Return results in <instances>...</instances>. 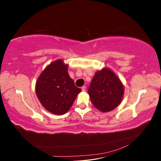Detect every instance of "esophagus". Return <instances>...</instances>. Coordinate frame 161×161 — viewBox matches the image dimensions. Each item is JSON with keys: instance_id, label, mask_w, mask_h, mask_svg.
<instances>
[{"instance_id": "1", "label": "esophagus", "mask_w": 161, "mask_h": 161, "mask_svg": "<svg viewBox=\"0 0 161 161\" xmlns=\"http://www.w3.org/2000/svg\"><path fill=\"white\" fill-rule=\"evenodd\" d=\"M81 89H82V91H84V92H85V91H86V86H82V88H81Z\"/></svg>"}]
</instances>
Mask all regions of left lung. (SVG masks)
<instances>
[{"mask_svg":"<svg viewBox=\"0 0 161 161\" xmlns=\"http://www.w3.org/2000/svg\"><path fill=\"white\" fill-rule=\"evenodd\" d=\"M124 92V87L121 80L109 69L97 71L88 89L92 103L102 112L116 108L122 100Z\"/></svg>","mask_w":161,"mask_h":161,"instance_id":"8db88e82","label":"left lung"}]
</instances>
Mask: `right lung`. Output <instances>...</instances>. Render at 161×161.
Masks as SVG:
<instances>
[{"instance_id": "1", "label": "right lung", "mask_w": 161, "mask_h": 161, "mask_svg": "<svg viewBox=\"0 0 161 161\" xmlns=\"http://www.w3.org/2000/svg\"><path fill=\"white\" fill-rule=\"evenodd\" d=\"M68 66L62 60L53 62L41 73L36 85L40 103L46 109L56 115L66 114L81 91L70 77Z\"/></svg>"}]
</instances>
